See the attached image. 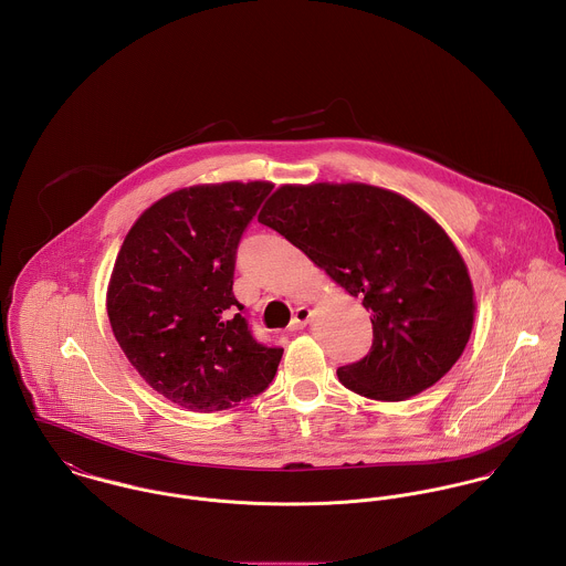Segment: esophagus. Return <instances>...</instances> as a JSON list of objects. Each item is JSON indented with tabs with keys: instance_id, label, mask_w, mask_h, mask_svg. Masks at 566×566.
Wrapping results in <instances>:
<instances>
[{
	"instance_id": "1",
	"label": "esophagus",
	"mask_w": 566,
	"mask_h": 566,
	"mask_svg": "<svg viewBox=\"0 0 566 566\" xmlns=\"http://www.w3.org/2000/svg\"><path fill=\"white\" fill-rule=\"evenodd\" d=\"M311 308L308 306H300L295 314H293V321H291V329L295 332V329H304L306 325H308V321H311Z\"/></svg>"
}]
</instances>
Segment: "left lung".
<instances>
[{
	"label": "left lung",
	"instance_id": "1",
	"mask_svg": "<svg viewBox=\"0 0 566 566\" xmlns=\"http://www.w3.org/2000/svg\"><path fill=\"white\" fill-rule=\"evenodd\" d=\"M371 313V352L336 371L363 397L401 401L434 386L473 329V284L439 223L369 185L282 187L258 214Z\"/></svg>",
	"mask_w": 566,
	"mask_h": 566
}]
</instances>
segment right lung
Segmentation results:
<instances>
[{
  "label": "right lung",
  "instance_id": "right-lung-1",
  "mask_svg": "<svg viewBox=\"0 0 566 566\" xmlns=\"http://www.w3.org/2000/svg\"><path fill=\"white\" fill-rule=\"evenodd\" d=\"M269 182L176 190L127 232L108 286V318L140 377L192 412L260 395L282 347L255 340L232 293L237 250Z\"/></svg>",
  "mask_w": 566,
  "mask_h": 566
}]
</instances>
